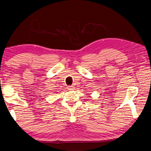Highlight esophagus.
I'll return each instance as SVG.
<instances>
[{"label":"esophagus","mask_w":151,"mask_h":151,"mask_svg":"<svg viewBox=\"0 0 151 151\" xmlns=\"http://www.w3.org/2000/svg\"><path fill=\"white\" fill-rule=\"evenodd\" d=\"M67 89H68V90H69V91H72V90H75V88L74 86H68L67 87Z\"/></svg>","instance_id":"34e87169"}]
</instances>
